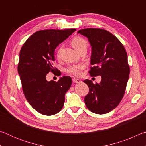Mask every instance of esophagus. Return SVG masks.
<instances>
[{
	"label": "esophagus",
	"mask_w": 146,
	"mask_h": 146,
	"mask_svg": "<svg viewBox=\"0 0 146 146\" xmlns=\"http://www.w3.org/2000/svg\"><path fill=\"white\" fill-rule=\"evenodd\" d=\"M73 82L74 83H79V82H80L81 81L78 78H73Z\"/></svg>",
	"instance_id": "1"
}]
</instances>
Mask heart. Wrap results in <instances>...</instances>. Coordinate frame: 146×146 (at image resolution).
<instances>
[{
	"mask_svg": "<svg viewBox=\"0 0 146 146\" xmlns=\"http://www.w3.org/2000/svg\"><path fill=\"white\" fill-rule=\"evenodd\" d=\"M71 46H73V48L77 51H79L80 49L84 48L87 49L88 46L87 41H86L84 38L78 36H75V37L71 39ZM61 50L62 48L61 47H59L57 49V51H56V56H57L58 58L60 55ZM84 68V65L83 64H76V65H71L66 69V71H67L68 73L78 76L80 75L81 71H82Z\"/></svg>",
	"mask_w": 146,
	"mask_h": 146,
	"instance_id": "heart-1",
	"label": "heart"
}]
</instances>
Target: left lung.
Returning a JSON list of instances; mask_svg holds the SVG:
<instances>
[{"label": "left lung", "instance_id": "left-lung-1", "mask_svg": "<svg viewBox=\"0 0 146 146\" xmlns=\"http://www.w3.org/2000/svg\"><path fill=\"white\" fill-rule=\"evenodd\" d=\"M78 33L88 38L92 47L91 76H101V82L85 80L89 93L86 107L96 114H106L117 107L124 95L130 69L126 51L115 35L100 28H86Z\"/></svg>", "mask_w": 146, "mask_h": 146}]
</instances>
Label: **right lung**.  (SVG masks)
Wrapping results in <instances>:
<instances>
[{
  "instance_id": "add662e5",
  "label": "right lung",
  "mask_w": 146,
  "mask_h": 146,
  "mask_svg": "<svg viewBox=\"0 0 146 146\" xmlns=\"http://www.w3.org/2000/svg\"><path fill=\"white\" fill-rule=\"evenodd\" d=\"M75 31H38L25 42L20 51L18 73L23 93L29 104L41 114L53 115L63 108L71 78L64 76L55 82L47 80L46 75L49 72L59 75L58 70L53 67L55 49Z\"/></svg>"
}]
</instances>
